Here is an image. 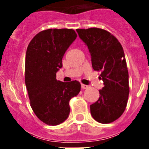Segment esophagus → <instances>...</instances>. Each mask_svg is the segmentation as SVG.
Instances as JSON below:
<instances>
[{"label": "esophagus", "instance_id": "34e87169", "mask_svg": "<svg viewBox=\"0 0 149 149\" xmlns=\"http://www.w3.org/2000/svg\"><path fill=\"white\" fill-rule=\"evenodd\" d=\"M81 87H82V89H87V88H89V86H87V85H85V84H81Z\"/></svg>", "mask_w": 149, "mask_h": 149}]
</instances>
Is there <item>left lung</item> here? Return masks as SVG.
I'll use <instances>...</instances> for the list:
<instances>
[{
	"label": "left lung",
	"instance_id": "obj_1",
	"mask_svg": "<svg viewBox=\"0 0 149 149\" xmlns=\"http://www.w3.org/2000/svg\"><path fill=\"white\" fill-rule=\"evenodd\" d=\"M77 31L91 52L93 69L100 72V78L104 81L99 99L91 105V115L102 124L113 122L124 113L129 94L128 70L122 45L104 29L91 28Z\"/></svg>",
	"mask_w": 149,
	"mask_h": 149
}]
</instances>
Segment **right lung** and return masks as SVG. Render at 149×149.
<instances>
[{
  "instance_id": "obj_1",
  "label": "right lung",
  "mask_w": 149,
  "mask_h": 149,
  "mask_svg": "<svg viewBox=\"0 0 149 149\" xmlns=\"http://www.w3.org/2000/svg\"><path fill=\"white\" fill-rule=\"evenodd\" d=\"M77 35L73 29H50L38 32L27 48L24 80L34 113L48 125H57L70 114V100L80 91L79 81L56 79L65 51Z\"/></svg>"
}]
</instances>
